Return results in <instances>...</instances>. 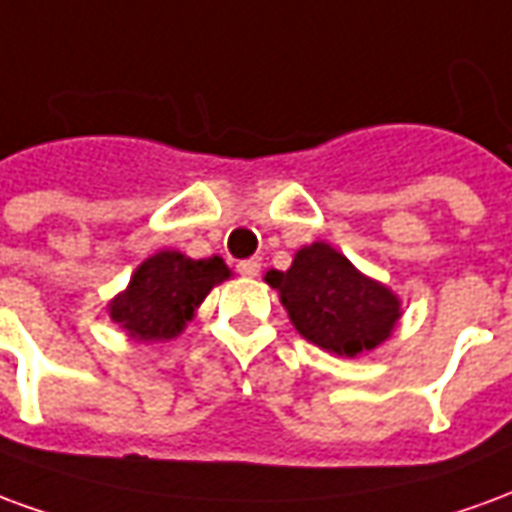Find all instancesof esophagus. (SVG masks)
<instances>
[{
    "label": "esophagus",
    "mask_w": 512,
    "mask_h": 512,
    "mask_svg": "<svg viewBox=\"0 0 512 512\" xmlns=\"http://www.w3.org/2000/svg\"><path fill=\"white\" fill-rule=\"evenodd\" d=\"M238 274H241V277H257V274H260V260H257V257L241 260V263H238Z\"/></svg>",
    "instance_id": "esophagus-1"
}]
</instances>
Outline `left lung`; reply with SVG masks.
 <instances>
[{"label":"left lung","instance_id":"left-lung-1","mask_svg":"<svg viewBox=\"0 0 512 512\" xmlns=\"http://www.w3.org/2000/svg\"><path fill=\"white\" fill-rule=\"evenodd\" d=\"M263 279L304 340L348 359L386 343L403 315L395 290L362 274L326 241L301 246L288 271L271 268Z\"/></svg>","mask_w":512,"mask_h":512}]
</instances>
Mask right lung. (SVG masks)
Instances as JSON below:
<instances>
[{"instance_id":"1","label":"right lung","mask_w":512,"mask_h":512,"mask_svg":"<svg viewBox=\"0 0 512 512\" xmlns=\"http://www.w3.org/2000/svg\"><path fill=\"white\" fill-rule=\"evenodd\" d=\"M230 274L219 255L194 260L175 249H161L136 266L128 288L106 310L128 340L164 343L186 329L205 296Z\"/></svg>"}]
</instances>
